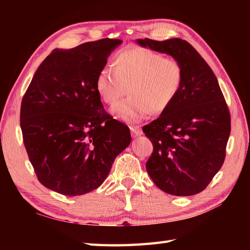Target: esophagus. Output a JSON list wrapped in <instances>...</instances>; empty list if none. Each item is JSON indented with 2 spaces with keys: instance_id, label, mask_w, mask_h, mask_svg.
<instances>
[{
  "instance_id": "esophagus-1",
  "label": "esophagus",
  "mask_w": 250,
  "mask_h": 250,
  "mask_svg": "<svg viewBox=\"0 0 250 250\" xmlns=\"http://www.w3.org/2000/svg\"><path fill=\"white\" fill-rule=\"evenodd\" d=\"M130 131H131V135L133 138L140 137V135L143 134V131L139 126H130Z\"/></svg>"
}]
</instances>
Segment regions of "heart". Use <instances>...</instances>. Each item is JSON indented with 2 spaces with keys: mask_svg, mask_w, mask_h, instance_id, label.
Returning a JSON list of instances; mask_svg holds the SVG:
<instances>
[{
  "mask_svg": "<svg viewBox=\"0 0 250 250\" xmlns=\"http://www.w3.org/2000/svg\"><path fill=\"white\" fill-rule=\"evenodd\" d=\"M183 69L177 60L163 57L148 49L121 51L113 60V69L104 67L97 75L96 90L101 100L115 105L128 87L130 97L111 109L118 119L139 122L167 109L178 95Z\"/></svg>",
  "mask_w": 250,
  "mask_h": 250,
  "instance_id": "1",
  "label": "heart"
}]
</instances>
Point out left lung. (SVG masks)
<instances>
[{
	"mask_svg": "<svg viewBox=\"0 0 250 250\" xmlns=\"http://www.w3.org/2000/svg\"><path fill=\"white\" fill-rule=\"evenodd\" d=\"M144 48L179 62L183 82L175 100L143 127L153 152L146 169L162 191L174 196L198 194L222 167L230 133V115L209 65L181 39L137 40Z\"/></svg>",
	"mask_w": 250,
	"mask_h": 250,
	"instance_id": "1",
	"label": "left lung"
}]
</instances>
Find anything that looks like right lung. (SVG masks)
<instances>
[{
	"instance_id": "right-lung-1",
	"label": "right lung",
	"mask_w": 250,
	"mask_h": 250,
	"mask_svg": "<svg viewBox=\"0 0 250 250\" xmlns=\"http://www.w3.org/2000/svg\"><path fill=\"white\" fill-rule=\"evenodd\" d=\"M121 40L103 39L55 49L22 97L21 128L37 178L65 196L94 191L131 142L128 126L104 110L97 75Z\"/></svg>"
}]
</instances>
